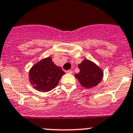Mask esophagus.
<instances>
[{
    "instance_id": "obj_1",
    "label": "esophagus",
    "mask_w": 133,
    "mask_h": 133,
    "mask_svg": "<svg viewBox=\"0 0 133 133\" xmlns=\"http://www.w3.org/2000/svg\"><path fill=\"white\" fill-rule=\"evenodd\" d=\"M66 72H67L68 74H72V71L71 70H69L66 71Z\"/></svg>"
}]
</instances>
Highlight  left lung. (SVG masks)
<instances>
[{
    "mask_svg": "<svg viewBox=\"0 0 133 133\" xmlns=\"http://www.w3.org/2000/svg\"><path fill=\"white\" fill-rule=\"evenodd\" d=\"M78 66L80 72L75 75V77L83 87L93 88L103 80L104 76L103 69L93 61L84 58Z\"/></svg>",
    "mask_w": 133,
    "mask_h": 133,
    "instance_id": "left-lung-1",
    "label": "left lung"
}]
</instances>
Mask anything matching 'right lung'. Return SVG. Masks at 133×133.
Instances as JSON below:
<instances>
[{"mask_svg":"<svg viewBox=\"0 0 133 133\" xmlns=\"http://www.w3.org/2000/svg\"><path fill=\"white\" fill-rule=\"evenodd\" d=\"M64 74L61 66H56L52 57L49 56L38 61L30 68L29 78L34 89L42 92H49L58 85Z\"/></svg>","mask_w":133,"mask_h":133,"instance_id":"add662e5","label":"right lung"}]
</instances>
